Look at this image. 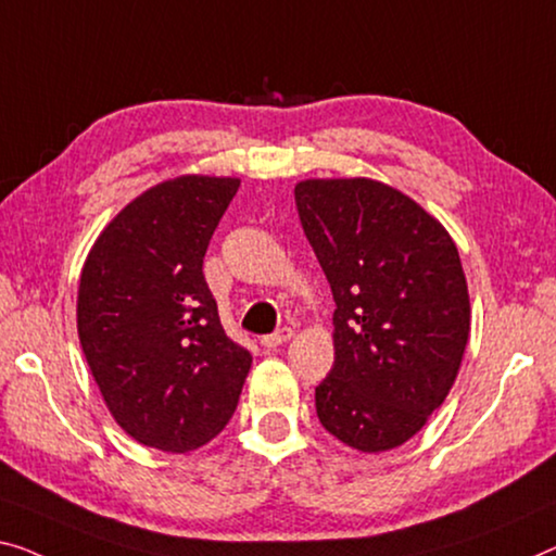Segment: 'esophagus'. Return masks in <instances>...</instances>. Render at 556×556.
Listing matches in <instances>:
<instances>
[{
	"label": "esophagus",
	"mask_w": 556,
	"mask_h": 556,
	"mask_svg": "<svg viewBox=\"0 0 556 556\" xmlns=\"http://www.w3.org/2000/svg\"><path fill=\"white\" fill-rule=\"evenodd\" d=\"M292 334H294L292 329H289V327H281V329H277V331H275V334L262 337V346H264V350H277V346H281L285 342H289V339H292Z\"/></svg>",
	"instance_id": "1"
}]
</instances>
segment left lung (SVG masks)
<instances>
[{
	"instance_id": "8db88e82",
	"label": "left lung",
	"mask_w": 556,
	"mask_h": 556,
	"mask_svg": "<svg viewBox=\"0 0 556 556\" xmlns=\"http://www.w3.org/2000/svg\"><path fill=\"white\" fill-rule=\"evenodd\" d=\"M294 199L337 304L317 417L352 450H394L459 375L471 309L457 244L425 206L377 179H304Z\"/></svg>"
}]
</instances>
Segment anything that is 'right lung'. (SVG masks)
Returning <instances> with one entry per match:
<instances>
[{"label":"right lung","mask_w":556,"mask_h":556,"mask_svg":"<svg viewBox=\"0 0 556 556\" xmlns=\"http://www.w3.org/2000/svg\"><path fill=\"white\" fill-rule=\"evenodd\" d=\"M237 177L181 174L124 206L79 277L77 331L117 425L139 444L185 454L237 409L252 354L231 342L204 281V254Z\"/></svg>","instance_id":"right-lung-1"}]
</instances>
